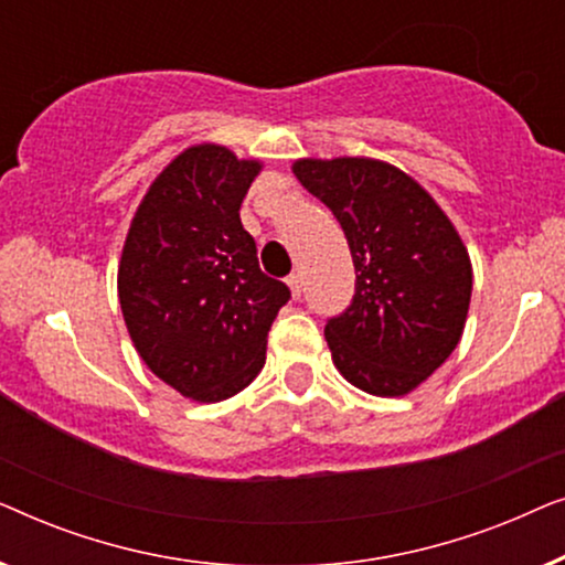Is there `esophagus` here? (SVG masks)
<instances>
[{
    "mask_svg": "<svg viewBox=\"0 0 565 565\" xmlns=\"http://www.w3.org/2000/svg\"><path fill=\"white\" fill-rule=\"evenodd\" d=\"M288 285H290V290H292V298H300V292H303V277H300L298 273H292L288 277Z\"/></svg>",
    "mask_w": 565,
    "mask_h": 565,
    "instance_id": "34e87169",
    "label": "esophagus"
}]
</instances>
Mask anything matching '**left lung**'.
<instances>
[{
    "label": "left lung",
    "mask_w": 565,
    "mask_h": 565,
    "mask_svg": "<svg viewBox=\"0 0 565 565\" xmlns=\"http://www.w3.org/2000/svg\"><path fill=\"white\" fill-rule=\"evenodd\" d=\"M334 213L354 262V296L327 319L331 358L373 396H404L458 347L473 273L458 231L401 169L375 159L296 161Z\"/></svg>",
    "instance_id": "8db88e82"
}]
</instances>
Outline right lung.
<instances>
[{"instance_id": "1", "label": "right lung", "mask_w": 565, "mask_h": 565, "mask_svg": "<svg viewBox=\"0 0 565 565\" xmlns=\"http://www.w3.org/2000/svg\"><path fill=\"white\" fill-rule=\"evenodd\" d=\"M257 161L223 146L177 157L130 223L118 296L138 354L182 396L213 404L265 365L267 334L290 288L262 273L242 207Z\"/></svg>"}]
</instances>
